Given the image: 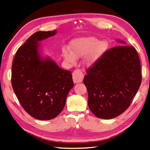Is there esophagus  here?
<instances>
[{
    "label": "esophagus",
    "instance_id": "esophagus-1",
    "mask_svg": "<svg viewBox=\"0 0 150 150\" xmlns=\"http://www.w3.org/2000/svg\"><path fill=\"white\" fill-rule=\"evenodd\" d=\"M84 78V74H83L82 71L79 69L75 70L73 73H72V79L74 83H81Z\"/></svg>",
    "mask_w": 150,
    "mask_h": 150
}]
</instances>
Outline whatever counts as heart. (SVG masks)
<instances>
[{
    "label": "heart",
    "instance_id": "heart-1",
    "mask_svg": "<svg viewBox=\"0 0 150 150\" xmlns=\"http://www.w3.org/2000/svg\"><path fill=\"white\" fill-rule=\"evenodd\" d=\"M108 42L105 40L99 41L93 37L77 38L69 44V50H62V56L70 63H74L76 59L84 56V62L91 66L98 62L107 51Z\"/></svg>",
    "mask_w": 150,
    "mask_h": 150
}]
</instances>
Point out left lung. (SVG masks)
I'll list each match as a JSON object with an SVG mask.
<instances>
[{
    "label": "left lung",
    "instance_id": "obj_1",
    "mask_svg": "<svg viewBox=\"0 0 150 150\" xmlns=\"http://www.w3.org/2000/svg\"><path fill=\"white\" fill-rule=\"evenodd\" d=\"M86 72L83 83L88 89L89 110L101 119H111L125 112L142 83L139 59L133 46L109 49Z\"/></svg>",
    "mask_w": 150,
    "mask_h": 150
}]
</instances>
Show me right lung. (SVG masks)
Listing matches in <instances>:
<instances>
[{
    "instance_id": "add662e5",
    "label": "right lung",
    "mask_w": 150,
    "mask_h": 150,
    "mask_svg": "<svg viewBox=\"0 0 150 150\" xmlns=\"http://www.w3.org/2000/svg\"><path fill=\"white\" fill-rule=\"evenodd\" d=\"M56 34L53 31L33 34L16 54L12 67V86L24 110L39 120H49L62 111L74 87L71 72L49 57H42L39 42Z\"/></svg>"
}]
</instances>
